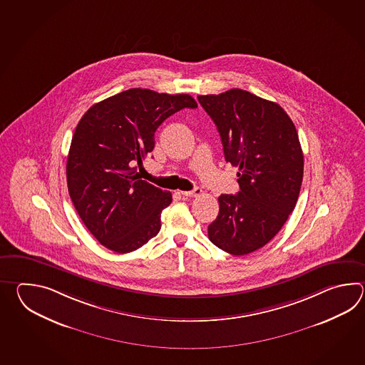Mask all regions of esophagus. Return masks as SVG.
I'll return each instance as SVG.
<instances>
[{
  "label": "esophagus",
  "instance_id": "obj_1",
  "mask_svg": "<svg viewBox=\"0 0 365 365\" xmlns=\"http://www.w3.org/2000/svg\"><path fill=\"white\" fill-rule=\"evenodd\" d=\"M181 194H182V197H197V195L202 194V190L200 187H195L190 192H181Z\"/></svg>",
  "mask_w": 365,
  "mask_h": 365
}]
</instances>
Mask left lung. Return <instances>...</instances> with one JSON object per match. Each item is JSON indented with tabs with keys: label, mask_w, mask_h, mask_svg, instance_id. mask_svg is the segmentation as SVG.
<instances>
[{
	"label": "left lung",
	"mask_w": 365,
	"mask_h": 365,
	"mask_svg": "<svg viewBox=\"0 0 365 365\" xmlns=\"http://www.w3.org/2000/svg\"><path fill=\"white\" fill-rule=\"evenodd\" d=\"M217 125L225 160L237 167V194H222L209 239L233 256L262 248L294 211L303 182L304 156L295 125L274 101L232 88L200 95Z\"/></svg>",
	"instance_id": "left-lung-1"
}]
</instances>
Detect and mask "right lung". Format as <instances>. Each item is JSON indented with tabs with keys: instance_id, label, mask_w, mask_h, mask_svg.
<instances>
[{
	"instance_id": "add662e5",
	"label": "right lung",
	"mask_w": 365,
	"mask_h": 365,
	"mask_svg": "<svg viewBox=\"0 0 365 365\" xmlns=\"http://www.w3.org/2000/svg\"><path fill=\"white\" fill-rule=\"evenodd\" d=\"M182 108H197L187 93L130 88L93 104L78 123L68 189L78 215L106 248L129 253L160 231L172 194L140 180L135 165L154 150L156 129Z\"/></svg>"
}]
</instances>
